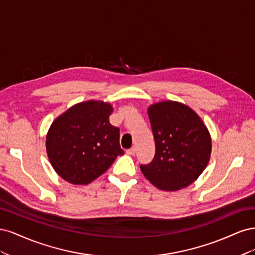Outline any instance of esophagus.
Wrapping results in <instances>:
<instances>
[{"label":"esophagus","mask_w":255,"mask_h":255,"mask_svg":"<svg viewBox=\"0 0 255 255\" xmlns=\"http://www.w3.org/2000/svg\"><path fill=\"white\" fill-rule=\"evenodd\" d=\"M127 153L128 154V155H134V154L136 153V148H135V146H132L130 149L127 150Z\"/></svg>","instance_id":"1"}]
</instances>
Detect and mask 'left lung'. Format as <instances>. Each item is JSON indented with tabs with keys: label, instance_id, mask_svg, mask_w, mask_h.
<instances>
[{
	"label": "left lung",
	"instance_id": "left-lung-1",
	"mask_svg": "<svg viewBox=\"0 0 255 255\" xmlns=\"http://www.w3.org/2000/svg\"><path fill=\"white\" fill-rule=\"evenodd\" d=\"M155 155L140 170L160 190L189 186L211 158L212 138L200 116L186 104L161 101L148 107Z\"/></svg>",
	"mask_w": 255,
	"mask_h": 255
}]
</instances>
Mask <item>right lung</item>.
<instances>
[{
	"instance_id": "1",
	"label": "right lung",
	"mask_w": 255,
	"mask_h": 255,
	"mask_svg": "<svg viewBox=\"0 0 255 255\" xmlns=\"http://www.w3.org/2000/svg\"><path fill=\"white\" fill-rule=\"evenodd\" d=\"M114 109L99 100L74 104L52 122L45 148L56 173L73 185H87L103 174L123 150L119 128L110 123Z\"/></svg>"
}]
</instances>
